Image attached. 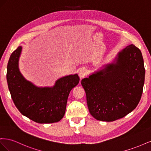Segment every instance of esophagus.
Returning a JSON list of instances; mask_svg holds the SVG:
<instances>
[{
  "label": "esophagus",
  "mask_w": 151,
  "mask_h": 151,
  "mask_svg": "<svg viewBox=\"0 0 151 151\" xmlns=\"http://www.w3.org/2000/svg\"><path fill=\"white\" fill-rule=\"evenodd\" d=\"M86 74V69L85 68H81V69L79 70V76L80 79H82L85 77Z\"/></svg>",
  "instance_id": "esophagus-1"
}]
</instances>
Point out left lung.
<instances>
[{
	"label": "left lung",
	"mask_w": 151,
	"mask_h": 151,
	"mask_svg": "<svg viewBox=\"0 0 151 151\" xmlns=\"http://www.w3.org/2000/svg\"><path fill=\"white\" fill-rule=\"evenodd\" d=\"M144 79L142 55L131 44L118 52L111 63L81 81L91 115L103 122L124 117L139 104Z\"/></svg>",
	"instance_id": "1"
}]
</instances>
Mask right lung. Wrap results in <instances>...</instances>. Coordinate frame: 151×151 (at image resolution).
Returning <instances> with one entry per match:
<instances>
[{"label": "right lung", "mask_w": 151, "mask_h": 151, "mask_svg": "<svg viewBox=\"0 0 151 151\" xmlns=\"http://www.w3.org/2000/svg\"><path fill=\"white\" fill-rule=\"evenodd\" d=\"M19 46L9 58L7 81L12 99L22 115L39 123L60 121L64 116L70 91L79 83L77 74L60 77L51 87H38L26 80L19 70Z\"/></svg>", "instance_id": "obj_1"}]
</instances>
